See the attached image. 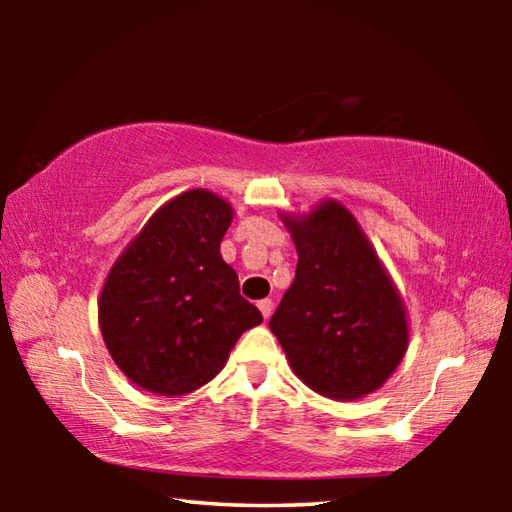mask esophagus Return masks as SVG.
Masks as SVG:
<instances>
[{
    "label": "esophagus",
    "mask_w": 512,
    "mask_h": 512,
    "mask_svg": "<svg viewBox=\"0 0 512 512\" xmlns=\"http://www.w3.org/2000/svg\"><path fill=\"white\" fill-rule=\"evenodd\" d=\"M257 307H259V311H262V316H264V318H268V316L273 314V300H271V298L259 300V302H257Z\"/></svg>",
    "instance_id": "34e87169"
}]
</instances>
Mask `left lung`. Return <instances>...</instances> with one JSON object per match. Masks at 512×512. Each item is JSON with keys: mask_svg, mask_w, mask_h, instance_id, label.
<instances>
[{"mask_svg": "<svg viewBox=\"0 0 512 512\" xmlns=\"http://www.w3.org/2000/svg\"><path fill=\"white\" fill-rule=\"evenodd\" d=\"M296 280L271 316L289 363L332 400H357L384 384L409 343L404 305L354 216L327 201L287 221Z\"/></svg>", "mask_w": 512, "mask_h": 512, "instance_id": "1", "label": "left lung"}]
</instances>
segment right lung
<instances>
[{
	"label": "right lung",
	"instance_id": "1",
	"mask_svg": "<svg viewBox=\"0 0 512 512\" xmlns=\"http://www.w3.org/2000/svg\"><path fill=\"white\" fill-rule=\"evenodd\" d=\"M232 207L207 189L173 198L117 259L101 291L99 323L117 366L158 395L214 379L246 329L262 323L221 257Z\"/></svg>",
	"mask_w": 512,
	"mask_h": 512
}]
</instances>
